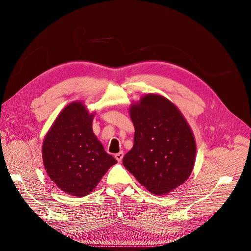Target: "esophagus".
Listing matches in <instances>:
<instances>
[{
    "mask_svg": "<svg viewBox=\"0 0 251 251\" xmlns=\"http://www.w3.org/2000/svg\"><path fill=\"white\" fill-rule=\"evenodd\" d=\"M123 156H124V152L123 151H120V152H118V153L115 154V157H116V160L118 162H121L123 160Z\"/></svg>",
    "mask_w": 251,
    "mask_h": 251,
    "instance_id": "obj_1",
    "label": "esophagus"
}]
</instances>
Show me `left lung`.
<instances>
[{"mask_svg":"<svg viewBox=\"0 0 251 251\" xmlns=\"http://www.w3.org/2000/svg\"><path fill=\"white\" fill-rule=\"evenodd\" d=\"M134 144L124 167L150 192L165 195L185 182L194 167L196 143L180 110L167 98L149 94L129 108Z\"/></svg>","mask_w":251,"mask_h":251,"instance_id":"8db88e82","label":"left lung"}]
</instances>
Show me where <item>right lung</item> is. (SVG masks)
<instances>
[{
	"mask_svg": "<svg viewBox=\"0 0 251 251\" xmlns=\"http://www.w3.org/2000/svg\"><path fill=\"white\" fill-rule=\"evenodd\" d=\"M94 117L95 113H88L82 101H72L58 115L44 138L46 172L69 195L89 194L117 163L92 131Z\"/></svg>",
	"mask_w": 251,
	"mask_h": 251,
	"instance_id": "add662e5",
	"label": "right lung"
}]
</instances>
